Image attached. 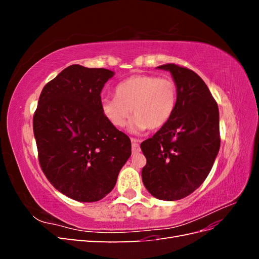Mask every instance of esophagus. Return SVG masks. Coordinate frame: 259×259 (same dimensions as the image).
Returning <instances> with one entry per match:
<instances>
[{
  "label": "esophagus",
  "mask_w": 259,
  "mask_h": 259,
  "mask_svg": "<svg viewBox=\"0 0 259 259\" xmlns=\"http://www.w3.org/2000/svg\"><path fill=\"white\" fill-rule=\"evenodd\" d=\"M132 150H133V153L140 152V147L138 144V140L135 138H132Z\"/></svg>",
  "instance_id": "esophagus-1"
}]
</instances>
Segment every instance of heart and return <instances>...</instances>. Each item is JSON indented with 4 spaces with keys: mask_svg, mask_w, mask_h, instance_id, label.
I'll return each instance as SVG.
<instances>
[{
    "mask_svg": "<svg viewBox=\"0 0 259 259\" xmlns=\"http://www.w3.org/2000/svg\"><path fill=\"white\" fill-rule=\"evenodd\" d=\"M176 104L177 86L173 80L136 74L116 85L115 98L104 99L101 110L115 127H123L127 123L132 110L135 117L131 130L142 132L164 126L173 115Z\"/></svg>",
    "mask_w": 259,
    "mask_h": 259,
    "instance_id": "obj_1",
    "label": "heart"
}]
</instances>
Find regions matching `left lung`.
<instances>
[{"label":"left lung","instance_id":"8db88e82","mask_svg":"<svg viewBox=\"0 0 259 259\" xmlns=\"http://www.w3.org/2000/svg\"><path fill=\"white\" fill-rule=\"evenodd\" d=\"M169 71L177 86V104L170 120L140 144L147 159L142 170L146 189L154 198L176 201L191 194L213 167L221 147L219 111L201 77L175 64Z\"/></svg>","mask_w":259,"mask_h":259}]
</instances>
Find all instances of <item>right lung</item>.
<instances>
[{
	"label": "right lung",
	"instance_id": "right-lung-1",
	"mask_svg": "<svg viewBox=\"0 0 259 259\" xmlns=\"http://www.w3.org/2000/svg\"><path fill=\"white\" fill-rule=\"evenodd\" d=\"M114 72L69 66L44 86L33 115L38 162L49 182L75 201L96 202L110 192L132 154L131 140L101 110Z\"/></svg>",
	"mask_w": 259,
	"mask_h": 259
}]
</instances>
